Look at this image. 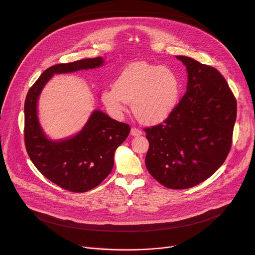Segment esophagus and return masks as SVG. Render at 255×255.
<instances>
[{
	"label": "esophagus",
	"mask_w": 255,
	"mask_h": 255,
	"mask_svg": "<svg viewBox=\"0 0 255 255\" xmlns=\"http://www.w3.org/2000/svg\"><path fill=\"white\" fill-rule=\"evenodd\" d=\"M131 135L132 136H140V135H142V131L140 130V129H138V128H132L131 129Z\"/></svg>",
	"instance_id": "34e87169"
}]
</instances>
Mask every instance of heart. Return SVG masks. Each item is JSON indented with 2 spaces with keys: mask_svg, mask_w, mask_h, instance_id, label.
<instances>
[{
  "mask_svg": "<svg viewBox=\"0 0 255 255\" xmlns=\"http://www.w3.org/2000/svg\"><path fill=\"white\" fill-rule=\"evenodd\" d=\"M180 84L171 69L137 61L126 66L114 86L107 87L102 95L110 110L121 113L126 103L142 123L156 124L166 119L179 101Z\"/></svg>",
  "mask_w": 255,
  "mask_h": 255,
  "instance_id": "b5f03b06",
  "label": "heart"
}]
</instances>
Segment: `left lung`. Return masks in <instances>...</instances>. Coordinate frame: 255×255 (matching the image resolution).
<instances>
[{"instance_id": "1", "label": "left lung", "mask_w": 255, "mask_h": 255, "mask_svg": "<svg viewBox=\"0 0 255 255\" xmlns=\"http://www.w3.org/2000/svg\"><path fill=\"white\" fill-rule=\"evenodd\" d=\"M176 58L187 66V91L162 123L144 128L149 141L145 164L164 187L184 190L206 180L224 163L237 102L215 67L187 56Z\"/></svg>"}]
</instances>
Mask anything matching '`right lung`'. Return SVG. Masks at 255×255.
I'll list each match as a JSON object with an SVG mask.
<instances>
[{
    "instance_id": "add662e5",
    "label": "right lung",
    "mask_w": 255,
    "mask_h": 255,
    "mask_svg": "<svg viewBox=\"0 0 255 255\" xmlns=\"http://www.w3.org/2000/svg\"><path fill=\"white\" fill-rule=\"evenodd\" d=\"M103 62L102 57H96L52 65L43 71L26 96L24 138L27 153L46 178L69 192H88L110 174L115 150L129 135L130 126L95 111L76 136L52 141L45 136L38 122V97L54 74L96 68Z\"/></svg>"
}]
</instances>
